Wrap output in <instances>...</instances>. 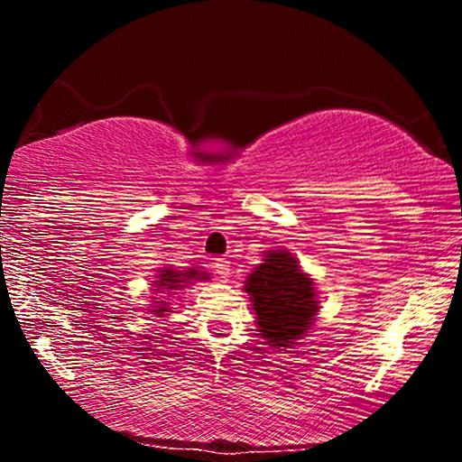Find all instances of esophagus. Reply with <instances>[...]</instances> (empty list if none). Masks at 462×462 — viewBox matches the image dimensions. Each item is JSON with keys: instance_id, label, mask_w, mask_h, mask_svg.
<instances>
[{"instance_id": "34e87169", "label": "esophagus", "mask_w": 462, "mask_h": 462, "mask_svg": "<svg viewBox=\"0 0 462 462\" xmlns=\"http://www.w3.org/2000/svg\"><path fill=\"white\" fill-rule=\"evenodd\" d=\"M213 269H215V273L219 275L221 280H227L230 278V261H226V258H215L213 261Z\"/></svg>"}]
</instances>
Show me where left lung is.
Masks as SVG:
<instances>
[{
    "label": "left lung",
    "mask_w": 462,
    "mask_h": 462,
    "mask_svg": "<svg viewBox=\"0 0 462 462\" xmlns=\"http://www.w3.org/2000/svg\"><path fill=\"white\" fill-rule=\"evenodd\" d=\"M245 291L261 334L273 347H289L309 332L319 309L312 280L286 252H269L264 263L249 273Z\"/></svg>",
    "instance_id": "left-lung-1"
}]
</instances>
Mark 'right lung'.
Masks as SVG:
<instances>
[{
    "instance_id": "1",
    "label": "right lung",
    "mask_w": 462,
    "mask_h": 462,
    "mask_svg": "<svg viewBox=\"0 0 462 462\" xmlns=\"http://www.w3.org/2000/svg\"><path fill=\"white\" fill-rule=\"evenodd\" d=\"M204 280L206 273H199L198 269H187V272H171V269H162V273H158V280H156V291H161L162 286L164 289H180L182 286V282H187V280ZM161 309H153L152 312H156V315H161V312H167L169 309H164V301H156Z\"/></svg>"
}]
</instances>
